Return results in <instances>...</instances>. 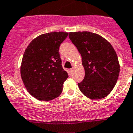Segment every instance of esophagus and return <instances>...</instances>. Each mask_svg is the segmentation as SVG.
<instances>
[{
  "mask_svg": "<svg viewBox=\"0 0 133 133\" xmlns=\"http://www.w3.org/2000/svg\"><path fill=\"white\" fill-rule=\"evenodd\" d=\"M69 73H70V74H72V73H73V69H69Z\"/></svg>",
  "mask_w": 133,
  "mask_h": 133,
  "instance_id": "1",
  "label": "esophagus"
}]
</instances>
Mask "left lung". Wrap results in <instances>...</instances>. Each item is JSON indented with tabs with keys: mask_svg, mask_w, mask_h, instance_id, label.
Here are the masks:
<instances>
[{
	"mask_svg": "<svg viewBox=\"0 0 133 133\" xmlns=\"http://www.w3.org/2000/svg\"><path fill=\"white\" fill-rule=\"evenodd\" d=\"M69 39L82 56L85 77L78 86L84 96L101 99L117 83L120 66L115 49L108 41L91 32H69Z\"/></svg>",
	"mask_w": 133,
	"mask_h": 133,
	"instance_id": "obj_1",
	"label": "left lung"
}]
</instances>
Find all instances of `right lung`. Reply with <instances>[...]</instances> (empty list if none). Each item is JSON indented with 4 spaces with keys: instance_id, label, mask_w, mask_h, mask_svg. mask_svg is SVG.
<instances>
[{
    "instance_id": "right-lung-1",
    "label": "right lung",
    "mask_w": 133,
    "mask_h": 133,
    "mask_svg": "<svg viewBox=\"0 0 133 133\" xmlns=\"http://www.w3.org/2000/svg\"><path fill=\"white\" fill-rule=\"evenodd\" d=\"M68 32H51L32 41L23 55L21 77L29 94L40 101H51L62 93L68 73L62 66L59 47Z\"/></svg>"
}]
</instances>
